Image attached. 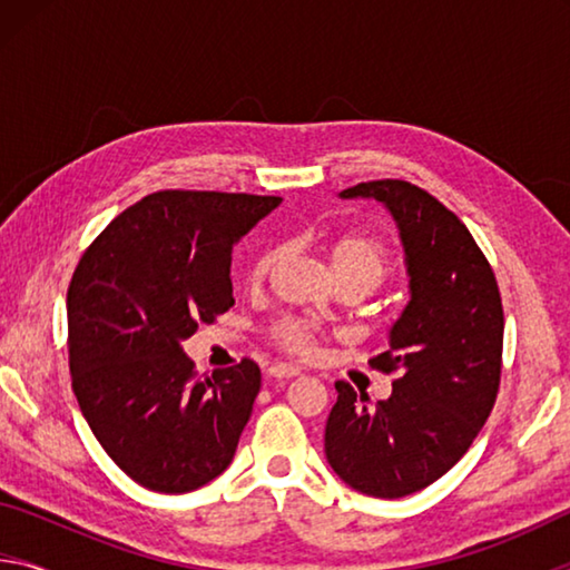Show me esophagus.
I'll list each match as a JSON object with an SVG mask.
<instances>
[{"label": "esophagus", "mask_w": 570, "mask_h": 570, "mask_svg": "<svg viewBox=\"0 0 570 570\" xmlns=\"http://www.w3.org/2000/svg\"><path fill=\"white\" fill-rule=\"evenodd\" d=\"M266 374H268V377H274V380H292V377H296L298 370L292 364H272V366H268Z\"/></svg>", "instance_id": "1"}]
</instances>
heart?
I'll return each instance as SVG.
<instances>
[{
    "label": "heart",
    "mask_w": 570,
    "mask_h": 570,
    "mask_svg": "<svg viewBox=\"0 0 570 570\" xmlns=\"http://www.w3.org/2000/svg\"><path fill=\"white\" fill-rule=\"evenodd\" d=\"M326 258H330V268L336 282L352 278V282H362L364 286H370V292L387 278L392 268L387 244L377 236L364 234V230H350V234L336 236L330 244V248H326ZM274 262H276L274 248L262 250L248 268V282L262 284L268 276V272H272ZM272 340L282 346L284 352H292V354H306L314 344L308 324L298 320L278 322L272 330Z\"/></svg>",
    "instance_id": "heart-1"
}]
</instances>
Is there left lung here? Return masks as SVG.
I'll list each match as a JSON object with an SVG mask.
<instances>
[{"instance_id":"obj_1","label":"left lung","mask_w":570,"mask_h":570,"mask_svg":"<svg viewBox=\"0 0 570 570\" xmlns=\"http://www.w3.org/2000/svg\"><path fill=\"white\" fill-rule=\"evenodd\" d=\"M387 206L400 228L410 302L370 364L400 372L392 394L366 404L352 384L324 430V452L346 485L372 498H404L445 475L493 412L503 366V302L468 226L407 180H370L340 193Z\"/></svg>"}]
</instances>
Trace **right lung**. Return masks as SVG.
<instances>
[{
    "label": "right lung",
    "instance_id": "right-lung-1",
    "mask_svg": "<svg viewBox=\"0 0 570 570\" xmlns=\"http://www.w3.org/2000/svg\"><path fill=\"white\" fill-rule=\"evenodd\" d=\"M278 196L158 190L92 240L67 288L72 390L125 475L190 493L224 472L262 390L240 360L198 377L180 342L234 306L230 250Z\"/></svg>",
    "mask_w": 570,
    "mask_h": 570
}]
</instances>
